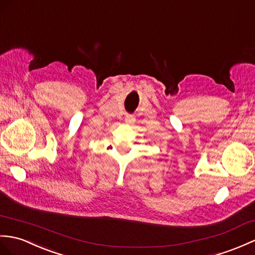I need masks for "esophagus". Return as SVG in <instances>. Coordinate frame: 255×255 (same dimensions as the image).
Segmentation results:
<instances>
[{
  "instance_id": "34e87169",
  "label": "esophagus",
  "mask_w": 255,
  "mask_h": 255,
  "mask_svg": "<svg viewBox=\"0 0 255 255\" xmlns=\"http://www.w3.org/2000/svg\"><path fill=\"white\" fill-rule=\"evenodd\" d=\"M125 121H126L127 124H133L135 122V118H134L133 115H127L126 118H125Z\"/></svg>"
}]
</instances>
